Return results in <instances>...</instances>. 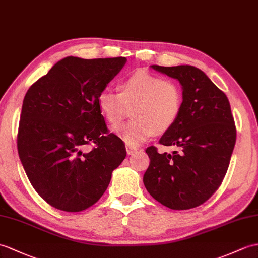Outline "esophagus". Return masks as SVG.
Returning a JSON list of instances; mask_svg holds the SVG:
<instances>
[{
    "instance_id": "1",
    "label": "esophagus",
    "mask_w": 258,
    "mask_h": 258,
    "mask_svg": "<svg viewBox=\"0 0 258 258\" xmlns=\"http://www.w3.org/2000/svg\"><path fill=\"white\" fill-rule=\"evenodd\" d=\"M136 152H137V148L132 147V146H126V153H127V155H133Z\"/></svg>"
}]
</instances>
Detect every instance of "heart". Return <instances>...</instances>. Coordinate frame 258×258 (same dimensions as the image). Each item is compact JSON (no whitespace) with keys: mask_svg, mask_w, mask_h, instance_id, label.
<instances>
[{"mask_svg":"<svg viewBox=\"0 0 258 258\" xmlns=\"http://www.w3.org/2000/svg\"><path fill=\"white\" fill-rule=\"evenodd\" d=\"M182 102V90L176 81L146 70L125 78L119 92L106 88L98 95L99 109L112 125L121 122L132 107L133 118L113 128L128 146H139L156 132L168 131L180 115Z\"/></svg>","mask_w":258,"mask_h":258,"instance_id":"obj_1","label":"heart"}]
</instances>
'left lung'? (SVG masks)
<instances>
[{"label":"left lung","mask_w":258,"mask_h":258,"mask_svg":"<svg viewBox=\"0 0 258 258\" xmlns=\"http://www.w3.org/2000/svg\"><path fill=\"white\" fill-rule=\"evenodd\" d=\"M151 67L179 81L183 102L176 123L159 140L178 151L159 154L148 147L151 164L143 181L161 205L188 210L206 202L222 182L236 141L234 118L224 92L199 68Z\"/></svg>","instance_id":"left-lung-1"}]
</instances>
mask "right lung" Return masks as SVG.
<instances>
[{"label":"right lung","instance_id":"right-lung-1","mask_svg":"<svg viewBox=\"0 0 258 258\" xmlns=\"http://www.w3.org/2000/svg\"><path fill=\"white\" fill-rule=\"evenodd\" d=\"M126 61L66 57L26 92L17 149L29 181L51 207L79 212L93 206L126 156L98 105L100 91ZM87 145L95 146L87 151Z\"/></svg>","mask_w":258,"mask_h":258}]
</instances>
